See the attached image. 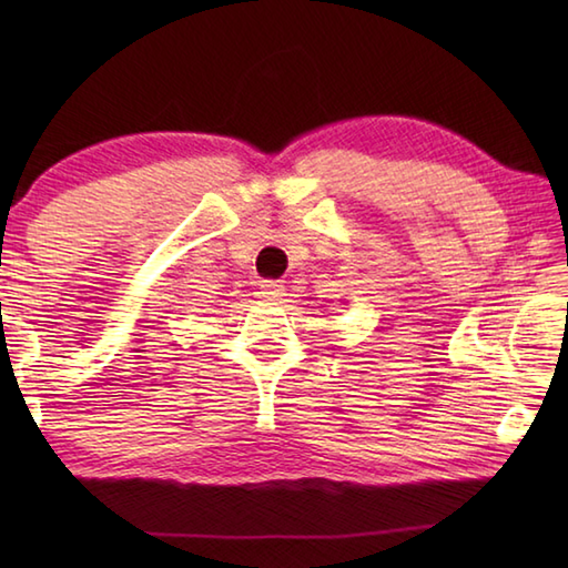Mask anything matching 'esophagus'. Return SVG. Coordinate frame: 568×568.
<instances>
[{
    "instance_id": "1",
    "label": "esophagus",
    "mask_w": 568,
    "mask_h": 568,
    "mask_svg": "<svg viewBox=\"0 0 568 568\" xmlns=\"http://www.w3.org/2000/svg\"><path fill=\"white\" fill-rule=\"evenodd\" d=\"M285 287L281 281H263L261 283V297H268V300H275V297H283Z\"/></svg>"
}]
</instances>
